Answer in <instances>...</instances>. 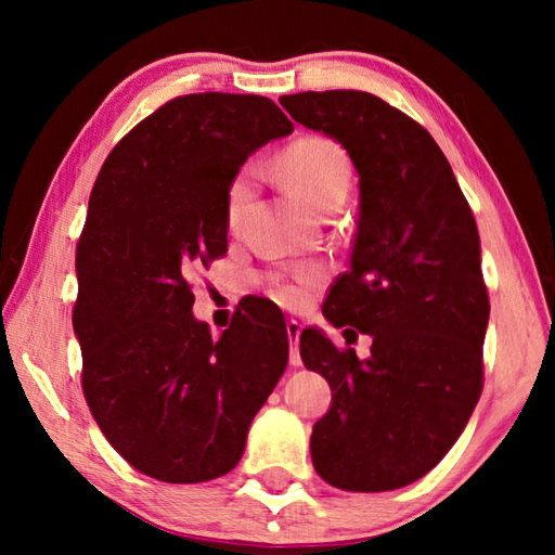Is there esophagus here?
<instances>
[{"label": "esophagus", "instance_id": "esophagus-1", "mask_svg": "<svg viewBox=\"0 0 555 555\" xmlns=\"http://www.w3.org/2000/svg\"><path fill=\"white\" fill-rule=\"evenodd\" d=\"M286 333H288V340H291V357H288V362L294 364V367H300V364H304V360H300V350H298L300 323L294 321V318H291V321L286 323Z\"/></svg>", "mask_w": 555, "mask_h": 555}]
</instances>
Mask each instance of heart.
<instances>
[{
    "label": "heart",
    "mask_w": 555,
    "mask_h": 555,
    "mask_svg": "<svg viewBox=\"0 0 555 555\" xmlns=\"http://www.w3.org/2000/svg\"><path fill=\"white\" fill-rule=\"evenodd\" d=\"M281 181L291 193L298 195L308 208L327 212L345 201L352 181V164L345 149L325 137H300L284 149L279 158ZM255 188V168L244 166L232 178L228 195H224V218L230 228L240 222L244 208ZM321 281L318 269H298L291 279H281L274 284V296L286 306H298L306 296V288Z\"/></svg>",
    "instance_id": "b5f03b06"
}]
</instances>
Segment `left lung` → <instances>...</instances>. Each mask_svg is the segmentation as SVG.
Returning <instances> with one entry per match:
<instances>
[{
    "label": "left lung",
    "instance_id": "left-lung-1",
    "mask_svg": "<svg viewBox=\"0 0 555 555\" xmlns=\"http://www.w3.org/2000/svg\"><path fill=\"white\" fill-rule=\"evenodd\" d=\"M298 125L323 131L360 176L350 271L323 315L372 337L370 357L300 333V360L333 389L313 426L315 473L347 492H387L434 469L482 393L490 298L473 210L434 137L360 90L279 98Z\"/></svg>",
    "mask_w": 555,
    "mask_h": 555
}]
</instances>
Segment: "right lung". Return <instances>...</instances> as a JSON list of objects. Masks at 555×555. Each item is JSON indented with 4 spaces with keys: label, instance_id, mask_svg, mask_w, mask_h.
<instances>
[{
    "label": "right lung",
    "instance_id": "1",
    "mask_svg": "<svg viewBox=\"0 0 555 555\" xmlns=\"http://www.w3.org/2000/svg\"><path fill=\"white\" fill-rule=\"evenodd\" d=\"M291 131L269 98L183 95L139 121L98 173L75 251L82 391L109 446L154 480L230 473L286 370V331L242 313L212 337L188 279L228 251L224 195L240 166Z\"/></svg>",
    "mask_w": 555,
    "mask_h": 555
}]
</instances>
